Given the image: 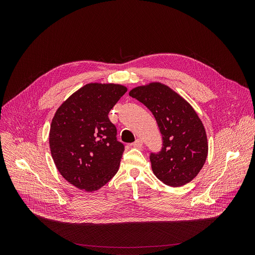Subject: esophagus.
Returning a JSON list of instances; mask_svg holds the SVG:
<instances>
[{
  "instance_id": "esophagus-1",
  "label": "esophagus",
  "mask_w": 255,
  "mask_h": 255,
  "mask_svg": "<svg viewBox=\"0 0 255 255\" xmlns=\"http://www.w3.org/2000/svg\"><path fill=\"white\" fill-rule=\"evenodd\" d=\"M142 144H143V142H142V140H141V139H136V140H135V142L133 143V146H134V147L139 148V147H141V146H142Z\"/></svg>"
}]
</instances>
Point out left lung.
Returning <instances> with one entry per match:
<instances>
[{
	"instance_id": "obj_1",
	"label": "left lung",
	"mask_w": 255,
	"mask_h": 255,
	"mask_svg": "<svg viewBox=\"0 0 255 255\" xmlns=\"http://www.w3.org/2000/svg\"><path fill=\"white\" fill-rule=\"evenodd\" d=\"M153 114L162 135V148L150 154L153 173L169 187L193 180L205 164L208 140L205 127L194 108L161 83H149L129 92Z\"/></svg>"
}]
</instances>
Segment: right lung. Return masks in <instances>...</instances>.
Returning a JSON list of instances; mask_svg holds the SVG:
<instances>
[{
    "mask_svg": "<svg viewBox=\"0 0 255 255\" xmlns=\"http://www.w3.org/2000/svg\"><path fill=\"white\" fill-rule=\"evenodd\" d=\"M126 92L119 84L91 83L69 96L54 114L51 156L62 177L80 190L95 192L118 171L125 148L108 114Z\"/></svg>",
    "mask_w": 255,
    "mask_h": 255,
    "instance_id": "obj_1",
    "label": "right lung"
}]
</instances>
